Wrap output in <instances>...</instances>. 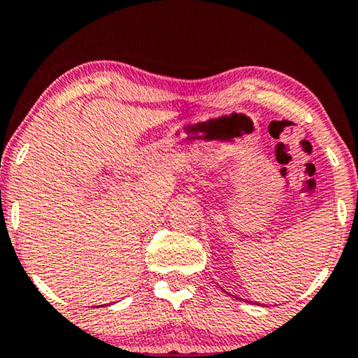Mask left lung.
Listing matches in <instances>:
<instances>
[{
  "label": "left lung",
  "instance_id": "1",
  "mask_svg": "<svg viewBox=\"0 0 358 358\" xmlns=\"http://www.w3.org/2000/svg\"><path fill=\"white\" fill-rule=\"evenodd\" d=\"M257 305H258V303H257Z\"/></svg>",
  "mask_w": 358,
  "mask_h": 358
}]
</instances>
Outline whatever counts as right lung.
Segmentation results:
<instances>
[{"mask_svg":"<svg viewBox=\"0 0 358 358\" xmlns=\"http://www.w3.org/2000/svg\"><path fill=\"white\" fill-rule=\"evenodd\" d=\"M101 307H103V305H101Z\"/></svg>","mask_w":358,"mask_h":358,"instance_id":"1","label":"right lung"}]
</instances>
